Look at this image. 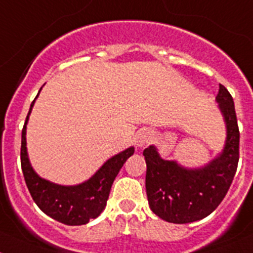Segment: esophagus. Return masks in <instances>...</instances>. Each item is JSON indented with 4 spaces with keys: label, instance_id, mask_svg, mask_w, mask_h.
<instances>
[{
    "label": "esophagus",
    "instance_id": "esophagus-1",
    "mask_svg": "<svg viewBox=\"0 0 253 253\" xmlns=\"http://www.w3.org/2000/svg\"><path fill=\"white\" fill-rule=\"evenodd\" d=\"M151 141H152V134L147 129H142V131L137 132L136 137H134V142L138 147H143V146L150 145Z\"/></svg>",
    "mask_w": 253,
    "mask_h": 253
}]
</instances>
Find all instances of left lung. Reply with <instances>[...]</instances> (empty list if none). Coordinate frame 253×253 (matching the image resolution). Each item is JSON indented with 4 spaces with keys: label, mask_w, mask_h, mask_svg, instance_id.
<instances>
[{
    "label": "left lung",
    "mask_w": 253,
    "mask_h": 253,
    "mask_svg": "<svg viewBox=\"0 0 253 253\" xmlns=\"http://www.w3.org/2000/svg\"><path fill=\"white\" fill-rule=\"evenodd\" d=\"M216 100L225 116L227 140L223 152L211 164L186 169L174 161L162 160L153 146L143 151L148 205L167 222H195L212 213L225 198L237 171L240 129L233 98L223 84H219Z\"/></svg>",
    "instance_id": "left-lung-1"
}]
</instances>
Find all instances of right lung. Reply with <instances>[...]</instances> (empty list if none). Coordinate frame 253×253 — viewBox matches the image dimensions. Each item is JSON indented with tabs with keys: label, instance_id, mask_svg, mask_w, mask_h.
I'll return each instance as SVG.
<instances>
[{
	"label": "right lung",
	"instance_id": "right-lung-1",
	"mask_svg": "<svg viewBox=\"0 0 253 253\" xmlns=\"http://www.w3.org/2000/svg\"><path fill=\"white\" fill-rule=\"evenodd\" d=\"M34 103L35 100L31 103L28 115ZM28 115L22 128L21 167L28 191L37 206L47 216L68 226L84 225L91 218L100 216L107 204L111 186L126 160L133 155V147L113 156L87 182L77 186L55 185L37 176L28 161L26 148V124Z\"/></svg>",
	"mask_w": 253,
	"mask_h": 253
}]
</instances>
